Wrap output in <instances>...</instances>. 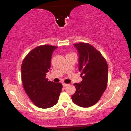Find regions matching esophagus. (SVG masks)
<instances>
[{
	"instance_id": "esophagus-1",
	"label": "esophagus",
	"mask_w": 131,
	"mask_h": 131,
	"mask_svg": "<svg viewBox=\"0 0 131 131\" xmlns=\"http://www.w3.org/2000/svg\"><path fill=\"white\" fill-rule=\"evenodd\" d=\"M67 85H68V84H67V83H62V86H63V87H66V86H67Z\"/></svg>"
}]
</instances>
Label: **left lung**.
Masks as SVG:
<instances>
[{
    "label": "left lung",
    "mask_w": 131,
    "mask_h": 131,
    "mask_svg": "<svg viewBox=\"0 0 131 131\" xmlns=\"http://www.w3.org/2000/svg\"><path fill=\"white\" fill-rule=\"evenodd\" d=\"M78 50L79 70L82 80L74 83L76 92L71 96L74 104L82 107H89L99 101L105 91L108 82V65L99 51L89 43L74 44Z\"/></svg>",
    "instance_id": "1"
}]
</instances>
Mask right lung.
<instances>
[{
	"instance_id": "right-lung-1",
	"label": "right lung",
	"mask_w": 131,
	"mask_h": 131,
	"mask_svg": "<svg viewBox=\"0 0 131 131\" xmlns=\"http://www.w3.org/2000/svg\"><path fill=\"white\" fill-rule=\"evenodd\" d=\"M57 46L44 45L31 50L23 60L21 78L26 94L41 108L53 107L58 102L62 85L48 81L46 73L51 68L52 54Z\"/></svg>"
}]
</instances>
